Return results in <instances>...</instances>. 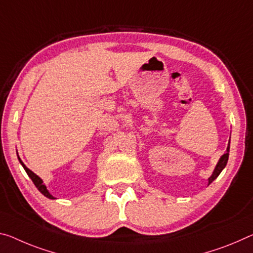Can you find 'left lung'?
<instances>
[{"label":"left lung","mask_w":253,"mask_h":253,"mask_svg":"<svg viewBox=\"0 0 253 253\" xmlns=\"http://www.w3.org/2000/svg\"><path fill=\"white\" fill-rule=\"evenodd\" d=\"M228 153H230V142H228V146L226 148V152L222 155V158L219 159V161L217 163V166H216V168H215L213 174H211V178L208 179V184L213 182L214 180L218 177L219 173H220V172H222V170L224 169V168H225L226 163H227V160H228Z\"/></svg>","instance_id":"obj_1"}]
</instances>
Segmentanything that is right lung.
Masks as SVG:
<instances>
[{"mask_svg": "<svg viewBox=\"0 0 253 253\" xmlns=\"http://www.w3.org/2000/svg\"><path fill=\"white\" fill-rule=\"evenodd\" d=\"M18 159H19V161H20V163H21V164H22L23 169H25V170H26V172H27V173H28V175H29V177H30V179H31V180H33V182L35 183V186L38 188V190H39L40 192H42V194L43 196H46V197H47V198L54 199V197H53V196H51V195L49 194V192H48V190H47V188H46V186H45V184H43V183H42V179H40V178L38 177V175H37V174H35L33 171H31V170H29V169H28V168H27V167L25 166V164H23V162L21 161V160H20V158H19V156H18Z\"/></svg>", "mask_w": 253, "mask_h": 253, "instance_id": "1", "label": "right lung"}]
</instances>
